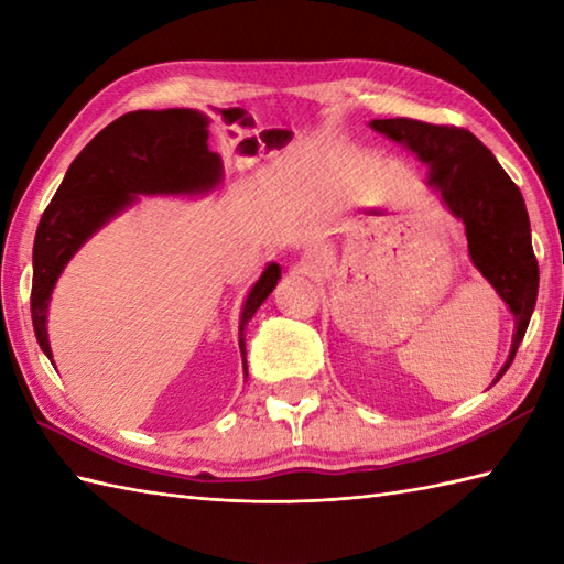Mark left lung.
Returning <instances> with one entry per match:
<instances>
[{"label": "left lung", "instance_id": "left-lung-1", "mask_svg": "<svg viewBox=\"0 0 564 564\" xmlns=\"http://www.w3.org/2000/svg\"><path fill=\"white\" fill-rule=\"evenodd\" d=\"M370 128L429 164V186L465 223L473 263L511 310L517 332L497 382L519 351L538 297V261L521 191L470 130L414 118H378Z\"/></svg>", "mask_w": 564, "mask_h": 564}]
</instances>
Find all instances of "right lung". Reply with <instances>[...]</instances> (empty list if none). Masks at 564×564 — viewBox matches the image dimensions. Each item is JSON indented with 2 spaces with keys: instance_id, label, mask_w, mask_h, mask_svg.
I'll list each match as a JSON object with an SVG mask.
<instances>
[{
  "instance_id": "obj_1",
  "label": "right lung",
  "mask_w": 564,
  "mask_h": 564,
  "mask_svg": "<svg viewBox=\"0 0 564 564\" xmlns=\"http://www.w3.org/2000/svg\"><path fill=\"white\" fill-rule=\"evenodd\" d=\"M220 154L208 150V118L194 109L130 111L106 126L77 154L45 208L33 242L31 317L35 339L47 358H53L45 329L47 303L75 251L135 196L206 194L220 184ZM279 279L281 267L269 263L247 295L239 317L242 356L247 322Z\"/></svg>"
}]
</instances>
